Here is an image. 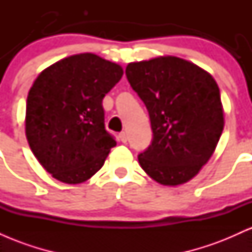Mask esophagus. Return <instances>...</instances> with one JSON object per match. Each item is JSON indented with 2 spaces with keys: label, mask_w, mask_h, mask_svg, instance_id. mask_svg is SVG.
Segmentation results:
<instances>
[{
  "label": "esophagus",
  "mask_w": 252,
  "mask_h": 252,
  "mask_svg": "<svg viewBox=\"0 0 252 252\" xmlns=\"http://www.w3.org/2000/svg\"><path fill=\"white\" fill-rule=\"evenodd\" d=\"M120 138H121V141H122L123 143H126V141H128V136H126V131H122L120 134Z\"/></svg>",
  "instance_id": "obj_1"
}]
</instances>
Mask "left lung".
Returning a JSON list of instances; mask_svg holds the SVG:
<instances>
[{"instance_id": "left-lung-1", "label": "left lung", "mask_w": 252, "mask_h": 252, "mask_svg": "<svg viewBox=\"0 0 252 252\" xmlns=\"http://www.w3.org/2000/svg\"><path fill=\"white\" fill-rule=\"evenodd\" d=\"M126 74L148 110L152 144L138 162L153 180L176 186L212 156L222 129L220 92L209 72L176 57L130 63Z\"/></svg>"}]
</instances>
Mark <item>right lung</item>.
<instances>
[{"label": "right lung", "instance_id": "add662e5", "mask_svg": "<svg viewBox=\"0 0 252 252\" xmlns=\"http://www.w3.org/2000/svg\"><path fill=\"white\" fill-rule=\"evenodd\" d=\"M122 76L120 65L92 53L65 58L37 76L27 97L26 136L54 179L76 185L102 168L116 146L102 102Z\"/></svg>", "mask_w": 252, "mask_h": 252}]
</instances>
